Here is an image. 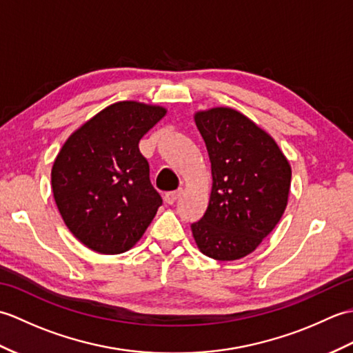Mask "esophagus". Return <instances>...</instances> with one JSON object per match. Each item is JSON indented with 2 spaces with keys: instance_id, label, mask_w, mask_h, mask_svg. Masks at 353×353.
<instances>
[{
  "instance_id": "34e87169",
  "label": "esophagus",
  "mask_w": 353,
  "mask_h": 353,
  "mask_svg": "<svg viewBox=\"0 0 353 353\" xmlns=\"http://www.w3.org/2000/svg\"><path fill=\"white\" fill-rule=\"evenodd\" d=\"M179 196H181V190L167 192V194H165V196H163L165 203H167V205H174V203H176V200L179 199Z\"/></svg>"
}]
</instances>
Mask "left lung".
<instances>
[{"label": "left lung", "mask_w": 353, "mask_h": 353, "mask_svg": "<svg viewBox=\"0 0 353 353\" xmlns=\"http://www.w3.org/2000/svg\"><path fill=\"white\" fill-rule=\"evenodd\" d=\"M211 161L205 215L191 224L200 252L216 261L252 253L288 203L291 167L276 141L241 112L214 108L194 115Z\"/></svg>", "instance_id": "left-lung-1"}]
</instances>
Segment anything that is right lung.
<instances>
[{"instance_id":"right-lung-1","label":"right lung","mask_w":353,"mask_h":353,"mask_svg":"<svg viewBox=\"0 0 353 353\" xmlns=\"http://www.w3.org/2000/svg\"><path fill=\"white\" fill-rule=\"evenodd\" d=\"M167 109L118 101L66 139L51 170L59 212L81 244L103 254L124 253L144 235L162 205L150 182L139 141Z\"/></svg>"}]
</instances>
